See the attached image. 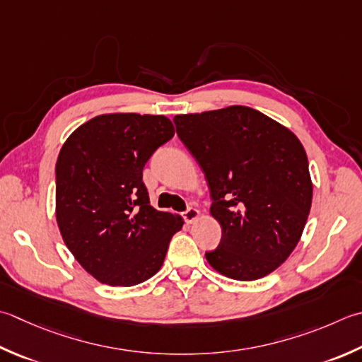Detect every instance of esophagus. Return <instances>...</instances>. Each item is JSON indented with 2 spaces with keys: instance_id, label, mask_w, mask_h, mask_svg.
Listing matches in <instances>:
<instances>
[{
  "instance_id": "obj_1",
  "label": "esophagus",
  "mask_w": 362,
  "mask_h": 362,
  "mask_svg": "<svg viewBox=\"0 0 362 362\" xmlns=\"http://www.w3.org/2000/svg\"><path fill=\"white\" fill-rule=\"evenodd\" d=\"M201 216V211L197 210V209H193V207H189L185 214H183V218H185V221L187 223H194L197 218Z\"/></svg>"
}]
</instances>
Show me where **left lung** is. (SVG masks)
I'll return each mask as SVG.
<instances>
[{
  "instance_id": "left-lung-1",
  "label": "left lung",
  "mask_w": 362,
  "mask_h": 362,
  "mask_svg": "<svg viewBox=\"0 0 362 362\" xmlns=\"http://www.w3.org/2000/svg\"><path fill=\"white\" fill-rule=\"evenodd\" d=\"M177 134L209 183L210 214L221 224L218 273L256 281L298 245L313 204L308 155L287 127L250 106L179 115Z\"/></svg>"
}]
</instances>
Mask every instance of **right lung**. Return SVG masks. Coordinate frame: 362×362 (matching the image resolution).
Instances as JSON below:
<instances>
[{
    "label": "right lung",
    "mask_w": 362,
    "mask_h": 362,
    "mask_svg": "<svg viewBox=\"0 0 362 362\" xmlns=\"http://www.w3.org/2000/svg\"><path fill=\"white\" fill-rule=\"evenodd\" d=\"M174 136L166 116L115 112L78 127L56 161V221L64 243L97 281L141 284L157 273L179 215L155 210L147 160Z\"/></svg>",
    "instance_id": "add662e5"
}]
</instances>
